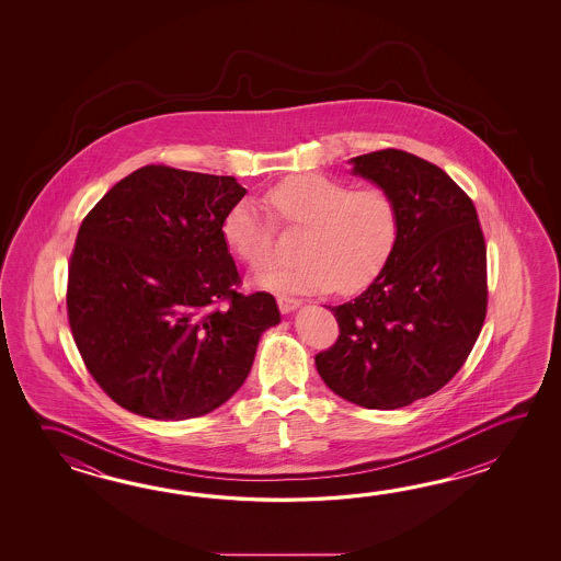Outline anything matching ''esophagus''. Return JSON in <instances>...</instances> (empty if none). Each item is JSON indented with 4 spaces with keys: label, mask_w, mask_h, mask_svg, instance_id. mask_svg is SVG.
Wrapping results in <instances>:
<instances>
[{
    "label": "esophagus",
    "mask_w": 561,
    "mask_h": 561,
    "mask_svg": "<svg viewBox=\"0 0 561 561\" xmlns=\"http://www.w3.org/2000/svg\"><path fill=\"white\" fill-rule=\"evenodd\" d=\"M276 302H278V309L283 314H288V312H293V310H297L300 305H302V300H298V298L290 297H278L276 298Z\"/></svg>",
    "instance_id": "obj_1"
}]
</instances>
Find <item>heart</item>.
Segmentation results:
<instances>
[{"instance_id": "b5f03b06", "label": "heart", "mask_w": 561, "mask_h": 561, "mask_svg": "<svg viewBox=\"0 0 561 561\" xmlns=\"http://www.w3.org/2000/svg\"><path fill=\"white\" fill-rule=\"evenodd\" d=\"M278 222L302 228L295 263L271 264L252 283L275 293H357L389 263L399 239V208L379 186L353 191L343 180L300 174L266 192ZM275 220L263 204L242 198L222 220V239L240 261L259 268L273 259Z\"/></svg>"}]
</instances>
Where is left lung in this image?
I'll return each mask as SVG.
<instances>
[{"label":"left lung","instance_id":"obj_1","mask_svg":"<svg viewBox=\"0 0 561 561\" xmlns=\"http://www.w3.org/2000/svg\"><path fill=\"white\" fill-rule=\"evenodd\" d=\"M348 164L393 196L399 239L365 293L329 307L341 334L314 365L346 401L399 409L451 381L476 345L488 310L485 240L471 198L442 168L394 148Z\"/></svg>","mask_w":561,"mask_h":561}]
</instances>
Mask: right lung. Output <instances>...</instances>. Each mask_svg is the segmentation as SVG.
I'll list each match as a JSON object with an SVG mask.
<instances>
[{
    "label": "right lung",
    "mask_w": 561,
    "mask_h": 561,
    "mask_svg": "<svg viewBox=\"0 0 561 561\" xmlns=\"http://www.w3.org/2000/svg\"><path fill=\"white\" fill-rule=\"evenodd\" d=\"M244 194L234 176L152 164L85 216L68 317L85 367L119 407L158 421L201 417L247 381L280 312L273 295L232 288L239 271L222 220Z\"/></svg>",
    "instance_id": "1"
}]
</instances>
